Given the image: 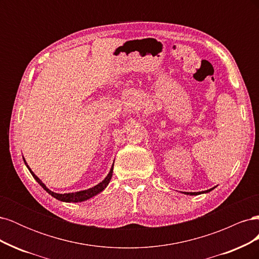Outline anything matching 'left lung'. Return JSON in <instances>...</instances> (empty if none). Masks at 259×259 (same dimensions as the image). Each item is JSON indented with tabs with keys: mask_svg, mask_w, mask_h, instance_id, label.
<instances>
[{
	"mask_svg": "<svg viewBox=\"0 0 259 259\" xmlns=\"http://www.w3.org/2000/svg\"><path fill=\"white\" fill-rule=\"evenodd\" d=\"M213 189H215V187L210 188V189L205 190V191H201V192H183V193H185V194H189V195H198V194H201V193H208L209 191H211Z\"/></svg>",
	"mask_w": 259,
	"mask_h": 259,
	"instance_id": "1",
	"label": "left lung"
}]
</instances>
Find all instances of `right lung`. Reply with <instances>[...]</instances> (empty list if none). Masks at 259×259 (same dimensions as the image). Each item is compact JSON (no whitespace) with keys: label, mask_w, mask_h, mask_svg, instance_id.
Returning <instances> with one entry per match:
<instances>
[{"label":"right lung","mask_w":259,"mask_h":259,"mask_svg":"<svg viewBox=\"0 0 259 259\" xmlns=\"http://www.w3.org/2000/svg\"><path fill=\"white\" fill-rule=\"evenodd\" d=\"M23 162H25L26 166H27L28 169L30 170L31 175H32L33 178L36 180V182H37L38 184H40V186L43 188V189H44L46 192H48V193H50V194L52 195V197H54L55 199H57V200L62 201V202H73V203L83 202V201L89 200V199H91V198H93V197H95V195H97L98 193H100L101 191H104V190L106 189L107 186L109 185V183H110L111 177H112V173H113V164H112V166H111V168H110V171H109V174L106 176V178L103 180V182L99 183V184L96 185V186H94V187L90 188V189L76 191V192H70V193H56V192H54V191L50 190L49 188L45 186V184L42 183V180H41L40 178H38V177L33 173L32 170H31V168L29 167V165L27 164L25 158H23Z\"/></svg>","instance_id":"right-lung-1"}]
</instances>
